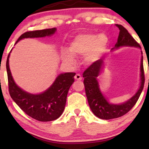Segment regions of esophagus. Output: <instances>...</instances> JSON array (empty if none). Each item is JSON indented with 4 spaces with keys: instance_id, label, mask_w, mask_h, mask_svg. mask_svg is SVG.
<instances>
[{
    "instance_id": "34e87169",
    "label": "esophagus",
    "mask_w": 149,
    "mask_h": 149,
    "mask_svg": "<svg viewBox=\"0 0 149 149\" xmlns=\"http://www.w3.org/2000/svg\"><path fill=\"white\" fill-rule=\"evenodd\" d=\"M74 79H76V80L81 81V79H82V77H81L79 74H75V76H74Z\"/></svg>"
}]
</instances>
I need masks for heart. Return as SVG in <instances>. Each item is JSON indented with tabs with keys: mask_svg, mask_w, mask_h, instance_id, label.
Listing matches in <instances>:
<instances>
[{
	"mask_svg": "<svg viewBox=\"0 0 149 149\" xmlns=\"http://www.w3.org/2000/svg\"><path fill=\"white\" fill-rule=\"evenodd\" d=\"M109 45V38L104 34H80L70 42L68 52L62 53V59L70 64L74 62V57L84 56L83 60L90 65L98 60L104 54Z\"/></svg>",
	"mask_w": 149,
	"mask_h": 149,
	"instance_id": "b5f03b06",
	"label": "heart"
}]
</instances>
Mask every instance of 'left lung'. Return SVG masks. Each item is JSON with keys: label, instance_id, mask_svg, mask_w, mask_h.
Instances as JSON below:
<instances>
[{"label": "left lung", "instance_id": "obj_1", "mask_svg": "<svg viewBox=\"0 0 149 149\" xmlns=\"http://www.w3.org/2000/svg\"><path fill=\"white\" fill-rule=\"evenodd\" d=\"M119 29L117 43L112 51L122 47H131L140 48V45L134 40L127 30L123 26L116 25ZM142 55V52H141ZM104 60H97L87 68L83 72L85 94L89 107L93 113L100 119L109 120L121 117L128 113L132 107L136 104L140 94H141L144 84V74L143 68V56H141L140 62V83L139 89L131 98L121 104H113L109 102L107 97L103 95L100 89V85L97 77L102 70Z\"/></svg>", "mask_w": 149, "mask_h": 149}]
</instances>
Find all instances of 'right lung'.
I'll use <instances>...</instances> for the list:
<instances>
[{"label": "right lung", "mask_w": 149, "mask_h": 149, "mask_svg": "<svg viewBox=\"0 0 149 149\" xmlns=\"http://www.w3.org/2000/svg\"><path fill=\"white\" fill-rule=\"evenodd\" d=\"M56 28L26 32L22 34L15 44L20 40L28 38H41L55 34ZM12 51V49H11ZM7 57V68L9 93L13 100L30 117L39 121H52L59 118L64 111L68 90L74 83V72L60 74L47 89L40 93L33 94L24 91L16 84L9 68Z\"/></svg>", "instance_id": "1"}]
</instances>
